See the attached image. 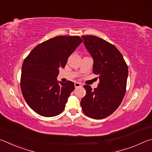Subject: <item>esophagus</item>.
I'll use <instances>...</instances> for the list:
<instances>
[{"label": "esophagus", "mask_w": 152, "mask_h": 152, "mask_svg": "<svg viewBox=\"0 0 152 152\" xmlns=\"http://www.w3.org/2000/svg\"><path fill=\"white\" fill-rule=\"evenodd\" d=\"M81 86V84L80 83H78V82H75V87H76V88H77V87H79Z\"/></svg>", "instance_id": "1"}]
</instances>
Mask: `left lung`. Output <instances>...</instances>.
Instances as JSON below:
<instances>
[{
	"mask_svg": "<svg viewBox=\"0 0 152 152\" xmlns=\"http://www.w3.org/2000/svg\"><path fill=\"white\" fill-rule=\"evenodd\" d=\"M86 49L94 60L93 72L99 83L92 89L86 85V95L81 100L84 113L89 118H107L121 104L126 94L128 67L119 50L99 37L82 36Z\"/></svg>",
	"mask_w": 152,
	"mask_h": 152,
	"instance_id": "1",
	"label": "left lung"
}]
</instances>
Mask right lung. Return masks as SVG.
I'll list each match as a JSON object with an SVG mask.
<instances>
[{"mask_svg": "<svg viewBox=\"0 0 152 152\" xmlns=\"http://www.w3.org/2000/svg\"><path fill=\"white\" fill-rule=\"evenodd\" d=\"M83 42L79 36H58L39 44L24 61L20 88L32 110L44 117L63 112L74 83L57 80L60 68H64L69 56Z\"/></svg>", "mask_w": 152, "mask_h": 152, "instance_id": "1", "label": "right lung"}]
</instances>
